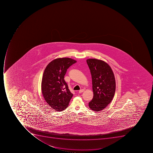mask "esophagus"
I'll use <instances>...</instances> for the list:
<instances>
[{"label":"esophagus","instance_id":"34e87169","mask_svg":"<svg viewBox=\"0 0 153 153\" xmlns=\"http://www.w3.org/2000/svg\"><path fill=\"white\" fill-rule=\"evenodd\" d=\"M84 89H81V90H80L79 91V93H81L83 92L84 91Z\"/></svg>","mask_w":153,"mask_h":153}]
</instances>
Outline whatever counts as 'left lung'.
Here are the masks:
<instances>
[{
	"instance_id": "left-lung-1",
	"label": "left lung",
	"mask_w": 153,
	"mask_h": 153,
	"mask_svg": "<svg viewBox=\"0 0 153 153\" xmlns=\"http://www.w3.org/2000/svg\"><path fill=\"white\" fill-rule=\"evenodd\" d=\"M87 63L90 70L93 97L88 103L91 110L100 111L111 103L115 92L114 75L110 65L97 59H88Z\"/></svg>"
}]
</instances>
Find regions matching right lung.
<instances>
[{
	"mask_svg": "<svg viewBox=\"0 0 153 153\" xmlns=\"http://www.w3.org/2000/svg\"><path fill=\"white\" fill-rule=\"evenodd\" d=\"M76 62L70 58H59L49 63L45 69L42 81V92L51 107L61 111L68 106L73 94L68 89L64 76L67 69Z\"/></svg>",
	"mask_w": 153,
	"mask_h": 153,
	"instance_id": "obj_1",
	"label": "right lung"
}]
</instances>
